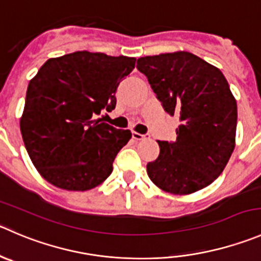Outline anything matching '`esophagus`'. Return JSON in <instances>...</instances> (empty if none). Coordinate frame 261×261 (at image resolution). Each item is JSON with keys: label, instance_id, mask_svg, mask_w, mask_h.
Segmentation results:
<instances>
[{"label": "esophagus", "instance_id": "obj_1", "mask_svg": "<svg viewBox=\"0 0 261 261\" xmlns=\"http://www.w3.org/2000/svg\"><path fill=\"white\" fill-rule=\"evenodd\" d=\"M133 138L135 139V140H144V139L146 138V135H143V134H139V133H135V131H134Z\"/></svg>", "mask_w": 261, "mask_h": 261}]
</instances>
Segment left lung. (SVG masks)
Returning <instances> with one entry per match:
<instances>
[{
	"label": "left lung",
	"mask_w": 261,
	"mask_h": 261,
	"mask_svg": "<svg viewBox=\"0 0 261 261\" xmlns=\"http://www.w3.org/2000/svg\"><path fill=\"white\" fill-rule=\"evenodd\" d=\"M136 69L163 110L179 118L176 141L158 140V158L146 164L149 178L179 195L209 186L234 149L237 105L224 75L190 52L140 57Z\"/></svg>",
	"instance_id": "obj_1"
}]
</instances>
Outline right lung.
Returning a JSON list of instances; mask_svg holds the SVG:
<instances>
[{
    "instance_id": "right-lung-1",
    "label": "right lung",
    "mask_w": 261,
    "mask_h": 261,
    "mask_svg": "<svg viewBox=\"0 0 261 261\" xmlns=\"http://www.w3.org/2000/svg\"><path fill=\"white\" fill-rule=\"evenodd\" d=\"M135 61L77 50L48 60L30 80L20 130L33 164L49 184L85 191L112 173L131 133L97 116L115 110L116 90Z\"/></svg>"
}]
</instances>
